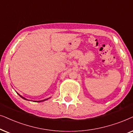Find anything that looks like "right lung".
<instances>
[{
	"label": "right lung",
	"mask_w": 133,
	"mask_h": 133,
	"mask_svg": "<svg viewBox=\"0 0 133 133\" xmlns=\"http://www.w3.org/2000/svg\"><path fill=\"white\" fill-rule=\"evenodd\" d=\"M17 94H18L19 96H20L21 98H22L23 99H24V100H28V99H26V98H24V97H22V95H21L20 94H19L18 93H17ZM51 97H50V98H46V99H44V100H39V101H33V102H44V101H45V100H48V99H49V98H50Z\"/></svg>",
	"instance_id": "right-lung-1"
}]
</instances>
